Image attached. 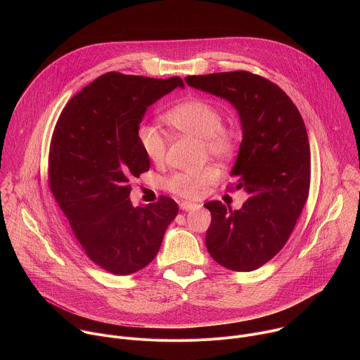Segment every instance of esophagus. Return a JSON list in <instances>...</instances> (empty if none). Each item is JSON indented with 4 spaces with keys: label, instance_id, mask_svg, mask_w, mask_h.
<instances>
[{
    "label": "esophagus",
    "instance_id": "obj_1",
    "mask_svg": "<svg viewBox=\"0 0 360 360\" xmlns=\"http://www.w3.org/2000/svg\"><path fill=\"white\" fill-rule=\"evenodd\" d=\"M179 208H181L182 211H195V210L200 208V205L192 203V202H181V203H179Z\"/></svg>",
    "mask_w": 360,
    "mask_h": 360
}]
</instances>
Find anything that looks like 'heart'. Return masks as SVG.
<instances>
[{"label": "heart", "mask_w": 360, "mask_h": 360, "mask_svg": "<svg viewBox=\"0 0 360 360\" xmlns=\"http://www.w3.org/2000/svg\"><path fill=\"white\" fill-rule=\"evenodd\" d=\"M165 122L181 134L202 139L205 152L217 160L228 161L238 152V132L224 127L222 112L208 101L192 98L181 102L165 114ZM136 139L142 153L150 162L161 164L164 161L167 139L158 128L145 122L141 124L136 129ZM218 178L219 171L215 167H205L199 171L174 174L167 179L165 186L181 198L196 199Z\"/></svg>", "instance_id": "obj_1"}]
</instances>
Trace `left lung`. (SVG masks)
Returning <instances> with one entry per match:
<instances>
[{
	"mask_svg": "<svg viewBox=\"0 0 360 360\" xmlns=\"http://www.w3.org/2000/svg\"><path fill=\"white\" fill-rule=\"evenodd\" d=\"M186 84L228 101L236 110L242 142L231 176L249 198L238 211L219 200L207 243L212 258L231 271L250 272L285 246L311 184V148L292 99L274 82L246 71L191 75Z\"/></svg>",
	"mask_w": 360,
	"mask_h": 360,
	"instance_id": "1",
	"label": "left lung"
}]
</instances>
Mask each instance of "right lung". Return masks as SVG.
I'll use <instances>...</instances> for the list:
<instances>
[{
  "mask_svg": "<svg viewBox=\"0 0 360 360\" xmlns=\"http://www.w3.org/2000/svg\"><path fill=\"white\" fill-rule=\"evenodd\" d=\"M179 77L157 79L108 72L63 110L49 149V186L88 258L114 275H131L155 258L178 215L168 196L134 207L128 185L149 169L136 129Z\"/></svg>",
  "mask_w": 360,
  "mask_h": 360,
  "instance_id": "right-lung-1",
  "label": "right lung"
}]
</instances>
